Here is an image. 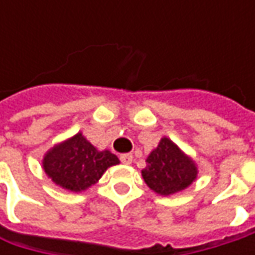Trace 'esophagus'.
<instances>
[{
	"label": "esophagus",
	"instance_id": "esophagus-1",
	"mask_svg": "<svg viewBox=\"0 0 255 255\" xmlns=\"http://www.w3.org/2000/svg\"><path fill=\"white\" fill-rule=\"evenodd\" d=\"M121 162L125 163V164H130L133 160V156L130 154V153H125V154H121Z\"/></svg>",
	"mask_w": 255,
	"mask_h": 255
}]
</instances>
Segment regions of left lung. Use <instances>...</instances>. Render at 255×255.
<instances>
[{
    "mask_svg": "<svg viewBox=\"0 0 255 255\" xmlns=\"http://www.w3.org/2000/svg\"><path fill=\"white\" fill-rule=\"evenodd\" d=\"M146 162L147 166L142 170L143 179L153 191L162 196L186 189L197 176L193 160L167 137H163Z\"/></svg>",
    "mask_w": 255,
    "mask_h": 255,
    "instance_id": "obj_1",
    "label": "left lung"
}]
</instances>
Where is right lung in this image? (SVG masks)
Instances as JSON below:
<instances>
[{"mask_svg": "<svg viewBox=\"0 0 255 255\" xmlns=\"http://www.w3.org/2000/svg\"><path fill=\"white\" fill-rule=\"evenodd\" d=\"M119 159L109 150L98 152L82 136L56 144L44 157V170L58 186L71 191H82L102 177L108 167Z\"/></svg>", "mask_w": 255, "mask_h": 255, "instance_id": "right-lung-1", "label": "right lung"}]
</instances>
